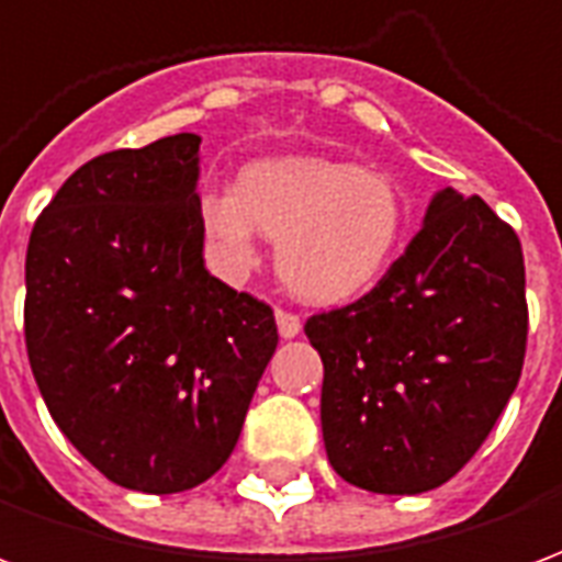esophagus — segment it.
Returning <instances> with one entry per match:
<instances>
[{"label":"esophagus","mask_w":562,"mask_h":562,"mask_svg":"<svg viewBox=\"0 0 562 562\" xmlns=\"http://www.w3.org/2000/svg\"><path fill=\"white\" fill-rule=\"evenodd\" d=\"M277 328H280V337L292 340L301 334V316H294L289 310H277Z\"/></svg>","instance_id":"34e87169"}]
</instances>
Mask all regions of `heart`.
Masks as SVG:
<instances>
[{
	"mask_svg": "<svg viewBox=\"0 0 562 562\" xmlns=\"http://www.w3.org/2000/svg\"><path fill=\"white\" fill-rule=\"evenodd\" d=\"M198 222L228 277L256 268L258 232L277 244L282 282L306 304H346L385 273L403 234L389 177L328 159L246 165L234 186L198 198Z\"/></svg>",
	"mask_w": 562,
	"mask_h": 562,
	"instance_id": "obj_1",
	"label": "heart"
}]
</instances>
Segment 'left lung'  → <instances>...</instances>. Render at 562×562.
<instances>
[{
	"label": "left lung",
	"instance_id": "obj_1",
	"mask_svg": "<svg viewBox=\"0 0 562 562\" xmlns=\"http://www.w3.org/2000/svg\"><path fill=\"white\" fill-rule=\"evenodd\" d=\"M325 364L322 436L340 479L424 494L482 448L527 352L524 252L479 195L436 192L364 297L306 318Z\"/></svg>",
	"mask_w": 562,
	"mask_h": 562
}]
</instances>
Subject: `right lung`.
Listing matches in <instances>:
<instances>
[{"label":"right lung","instance_id":"right-lung-1","mask_svg":"<svg viewBox=\"0 0 562 562\" xmlns=\"http://www.w3.org/2000/svg\"><path fill=\"white\" fill-rule=\"evenodd\" d=\"M198 135L102 153L26 249L32 376L104 479L180 494L228 460L280 342L273 310L204 268Z\"/></svg>","mask_w":562,"mask_h":562}]
</instances>
